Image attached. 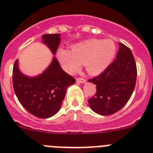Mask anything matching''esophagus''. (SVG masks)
<instances>
[{
  "mask_svg": "<svg viewBox=\"0 0 153 153\" xmlns=\"http://www.w3.org/2000/svg\"><path fill=\"white\" fill-rule=\"evenodd\" d=\"M76 82H77V83H85V82H86V79H83V78H81V77L76 78Z\"/></svg>",
  "mask_w": 153,
  "mask_h": 153,
  "instance_id": "esophagus-1",
  "label": "esophagus"
}]
</instances>
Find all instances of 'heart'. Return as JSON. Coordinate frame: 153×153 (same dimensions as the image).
<instances>
[{
    "label": "heart",
    "mask_w": 153,
    "mask_h": 153,
    "mask_svg": "<svg viewBox=\"0 0 153 153\" xmlns=\"http://www.w3.org/2000/svg\"><path fill=\"white\" fill-rule=\"evenodd\" d=\"M115 53L116 46L113 40L91 39L74 45L72 51L60 48L56 56L63 68L70 74L79 72L82 64H84L89 74L96 75L109 66Z\"/></svg>",
    "instance_id": "heart-1"
}]
</instances>
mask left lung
<instances>
[{"label": "left lung", "mask_w": 153, "mask_h": 153, "mask_svg": "<svg viewBox=\"0 0 153 153\" xmlns=\"http://www.w3.org/2000/svg\"><path fill=\"white\" fill-rule=\"evenodd\" d=\"M117 58L102 74L89 79L95 84L97 93L89 99V105L95 113L108 116L118 112L132 96L136 83V61L132 51L122 43Z\"/></svg>", "instance_id": "obj_1"}]
</instances>
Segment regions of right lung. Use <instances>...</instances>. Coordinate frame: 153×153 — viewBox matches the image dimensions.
Segmentation results:
<instances>
[{"mask_svg":"<svg viewBox=\"0 0 153 153\" xmlns=\"http://www.w3.org/2000/svg\"><path fill=\"white\" fill-rule=\"evenodd\" d=\"M45 44L53 54L60 43V35L44 34ZM76 79L62 70L56 57L40 75L29 77L20 71L18 60L13 68V86L19 102L25 109L38 118H49L56 114L64 99L69 86Z\"/></svg>","mask_w":153,"mask_h":153,"instance_id":"right-lung-1","label":"right lung"}]
</instances>
